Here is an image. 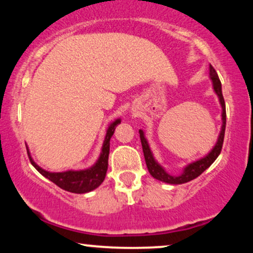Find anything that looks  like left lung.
I'll return each instance as SVG.
<instances>
[{"instance_id":"8db88e82","label":"left lung","mask_w":253,"mask_h":253,"mask_svg":"<svg viewBox=\"0 0 253 253\" xmlns=\"http://www.w3.org/2000/svg\"><path fill=\"white\" fill-rule=\"evenodd\" d=\"M210 78L213 83V90L216 93V96L219 98V102H220L222 112H221V120H222V126L220 133H219L218 141L213 149L207 154L206 156L203 157V159L198 160V161H194L189 163L188 166H186L183 168V171L177 176H174V175L168 174L167 171L165 170V168L162 167L161 165H159L157 161L154 157L153 153H151L149 144H148L147 138H145L143 130H139V137H141V143H142V149H143L145 163H147L148 170L151 176L154 179L162 181V182L170 183V185H181V183H186L188 181L194 180L195 177H198L199 175H201L206 170L207 168L212 165L213 162L215 161L216 157L220 154L222 143H224V136H225V127H226V108H225V100L224 97H222V91H221V83L220 79H219L218 73L215 72V70L213 68L212 65H210Z\"/></svg>"}]
</instances>
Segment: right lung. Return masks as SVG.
<instances>
[{"instance_id":"1","label":"right lung","mask_w":253,"mask_h":253,"mask_svg":"<svg viewBox=\"0 0 253 253\" xmlns=\"http://www.w3.org/2000/svg\"><path fill=\"white\" fill-rule=\"evenodd\" d=\"M120 123L121 120L118 118V120L112 122L109 126L102 147V153L98 157L97 162L91 168L84 169V170H67L61 171V173H50V171H47L41 167H39L37 163L33 161L28 148H27L29 160H31V163L34 166V168L37 169L39 173L43 175L46 179L52 181L53 183H55L58 187H60L61 189H65V191L71 193H77V194H83V193L93 191L97 187L102 185L104 179H105L106 170H108L110 139L114 135L116 126Z\"/></svg>"}]
</instances>
